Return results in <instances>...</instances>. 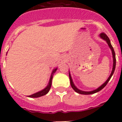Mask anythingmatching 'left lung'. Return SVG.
<instances>
[{
	"label": "left lung",
	"mask_w": 122,
	"mask_h": 122,
	"mask_svg": "<svg viewBox=\"0 0 122 122\" xmlns=\"http://www.w3.org/2000/svg\"><path fill=\"white\" fill-rule=\"evenodd\" d=\"M100 37L101 38V39H103V40H104V41H106V42L107 43V45H108V46H109V48L111 49V51H112V58H113V66H112V70L110 76H109V77L107 78V80H106V81L104 83H103V84L101 85V86H100L98 88H97V89H95V90H92V91L87 92V91H83V90H79V89H77V87H76V86L74 85V82H73V79H72L70 73V71H69V77H70V80L71 86V87L73 88V89L74 90V91L76 92H77V93H79V94L91 95V94H93V93H97V92H99V91H100L101 90H102V89H103V88H104V87H105L106 85H107V84L108 83V82L109 81V80L111 79V78L113 74H114V71H115V68H116V54H115V52H114V48H113V47L112 46V45H111V41H110L109 38L108 36L106 35L104 33H101V34L100 35Z\"/></svg>",
	"instance_id": "obj_1"
}]
</instances>
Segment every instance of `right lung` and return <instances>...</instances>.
Returning a JSON list of instances; mask_svg holds the SVG:
<instances>
[{
    "label": "right lung",
    "mask_w": 122,
    "mask_h": 122,
    "mask_svg": "<svg viewBox=\"0 0 122 122\" xmlns=\"http://www.w3.org/2000/svg\"><path fill=\"white\" fill-rule=\"evenodd\" d=\"M57 70V68H56L53 69V70H52V71L50 79H49V82H48V86H46L45 89H43V90H41V91L38 92H36V93H33V94L31 95L28 96V97H30V98H38V97H42V96L45 95L46 94H47V93L49 92V90H50V89H51V84H52V77H53L54 74L56 73V71Z\"/></svg>",
    "instance_id": "1"
}]
</instances>
